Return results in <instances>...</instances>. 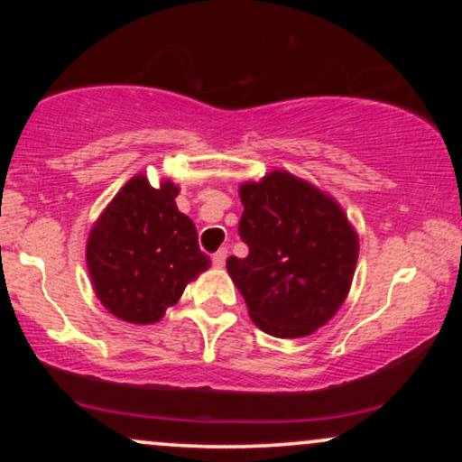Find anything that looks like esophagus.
<instances>
[{
    "mask_svg": "<svg viewBox=\"0 0 462 462\" xmlns=\"http://www.w3.org/2000/svg\"><path fill=\"white\" fill-rule=\"evenodd\" d=\"M226 258H227V249H226V247H221L219 252H215V254H213V264H215V267H224V264H226Z\"/></svg>",
    "mask_w": 462,
    "mask_h": 462,
    "instance_id": "1",
    "label": "esophagus"
}]
</instances>
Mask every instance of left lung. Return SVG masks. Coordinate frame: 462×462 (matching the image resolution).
Masks as SVG:
<instances>
[{
  "label": "left lung",
  "instance_id": "left-lung-1",
  "mask_svg": "<svg viewBox=\"0 0 462 462\" xmlns=\"http://www.w3.org/2000/svg\"><path fill=\"white\" fill-rule=\"evenodd\" d=\"M238 221L249 254L226 267L252 321L278 338L326 326L349 293L358 235L330 195L293 173L272 171L238 189Z\"/></svg>",
  "mask_w": 462,
  "mask_h": 462
}]
</instances>
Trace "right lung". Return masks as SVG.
<instances>
[{
  "mask_svg": "<svg viewBox=\"0 0 462 462\" xmlns=\"http://www.w3.org/2000/svg\"><path fill=\"white\" fill-rule=\"evenodd\" d=\"M178 190L171 180L153 189L139 173L106 206L88 235L93 289L119 319L156 323L184 286L210 267L195 224L178 210Z\"/></svg>",
  "mask_w": 462,
  "mask_h": 462,
  "instance_id": "right-lung-1",
  "label": "right lung"
}]
</instances>
